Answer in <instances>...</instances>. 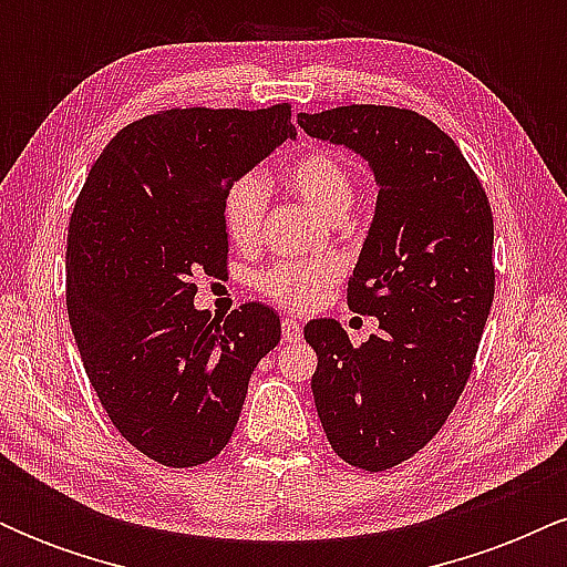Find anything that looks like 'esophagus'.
Wrapping results in <instances>:
<instances>
[{
	"label": "esophagus",
	"mask_w": 567,
	"mask_h": 567,
	"mask_svg": "<svg viewBox=\"0 0 567 567\" xmlns=\"http://www.w3.org/2000/svg\"><path fill=\"white\" fill-rule=\"evenodd\" d=\"M301 338V322L296 317H282V341H298Z\"/></svg>",
	"instance_id": "1"
}]
</instances>
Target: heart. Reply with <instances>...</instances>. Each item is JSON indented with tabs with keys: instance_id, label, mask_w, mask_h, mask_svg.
Instances as JSON below:
<instances>
[{
	"instance_id": "obj_1",
	"label": "heart",
	"mask_w": 567,
	"mask_h": 567,
	"mask_svg": "<svg viewBox=\"0 0 567 567\" xmlns=\"http://www.w3.org/2000/svg\"><path fill=\"white\" fill-rule=\"evenodd\" d=\"M282 184L309 202L317 213L341 220L354 202L357 184L351 167L328 148H309L298 154L279 173ZM266 210V184L258 175H243L229 186L220 207V220L229 243L250 250L261 239ZM341 277L336 258H306V261H279L256 275V290L285 309L303 311L320 301V296Z\"/></svg>"
}]
</instances>
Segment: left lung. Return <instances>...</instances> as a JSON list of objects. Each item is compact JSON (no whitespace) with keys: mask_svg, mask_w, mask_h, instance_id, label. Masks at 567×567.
Returning a JSON list of instances; mask_svg holds the SVG:
<instances>
[{"mask_svg":"<svg viewBox=\"0 0 567 567\" xmlns=\"http://www.w3.org/2000/svg\"><path fill=\"white\" fill-rule=\"evenodd\" d=\"M298 125L365 157L379 181L347 290L379 333L354 347L336 320H311L303 338L330 447L357 470H392L440 432L470 381L496 290L491 202L451 135L419 112L351 103Z\"/></svg>","mask_w":567,"mask_h":567,"instance_id":"1","label":"left lung"}]
</instances>
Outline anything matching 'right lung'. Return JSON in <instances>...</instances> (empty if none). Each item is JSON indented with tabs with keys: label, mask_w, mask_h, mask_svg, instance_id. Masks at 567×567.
<instances>
[{
	"label": "right lung",
	"mask_w": 567,
	"mask_h": 567,
	"mask_svg": "<svg viewBox=\"0 0 567 567\" xmlns=\"http://www.w3.org/2000/svg\"><path fill=\"white\" fill-rule=\"evenodd\" d=\"M290 103L165 109L122 127L84 181L66 237V309L97 400L135 451L188 470L229 445L279 317L194 309L199 271L229 256V186L285 138Z\"/></svg>",
	"instance_id": "right-lung-1"
}]
</instances>
